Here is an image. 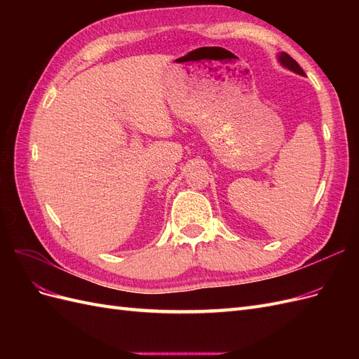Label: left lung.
Instances as JSON below:
<instances>
[{
    "label": "left lung",
    "instance_id": "left-lung-1",
    "mask_svg": "<svg viewBox=\"0 0 359 359\" xmlns=\"http://www.w3.org/2000/svg\"><path fill=\"white\" fill-rule=\"evenodd\" d=\"M277 60L280 62V66H283L285 69L297 73V74H301V76H306V73H304V70L299 67V64L293 60L290 55H287L286 52H280L277 55Z\"/></svg>",
    "mask_w": 359,
    "mask_h": 359
}]
</instances>
